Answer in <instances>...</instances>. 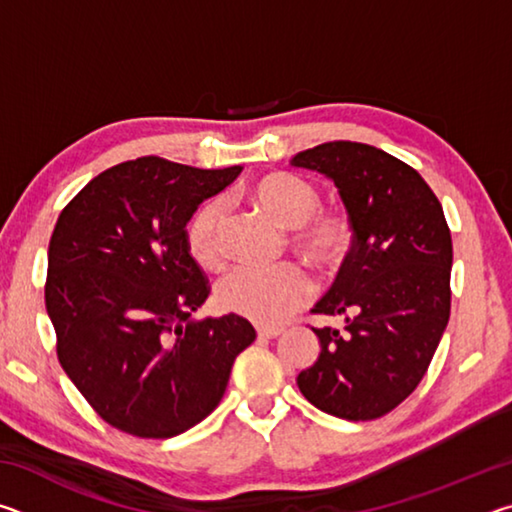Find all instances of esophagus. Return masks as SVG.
I'll return each instance as SVG.
<instances>
[{"label":"esophagus","mask_w":512,"mask_h":512,"mask_svg":"<svg viewBox=\"0 0 512 512\" xmlns=\"http://www.w3.org/2000/svg\"><path fill=\"white\" fill-rule=\"evenodd\" d=\"M282 334V327H257L259 339H277Z\"/></svg>","instance_id":"esophagus-1"}]
</instances>
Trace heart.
Instances as JSON below:
<instances>
[{"label": "heart", "mask_w": 512, "mask_h": 512, "mask_svg": "<svg viewBox=\"0 0 512 512\" xmlns=\"http://www.w3.org/2000/svg\"><path fill=\"white\" fill-rule=\"evenodd\" d=\"M248 196L280 225L296 228L293 244L320 271H334L352 244L354 225L339 207H320V192L311 180L291 171H271L248 185ZM228 207L223 198H207L189 216L185 239L198 264L221 268ZM314 296V282L300 264L275 268L235 266L216 287V302L225 311L262 325H280Z\"/></svg>", "instance_id": "b5f03b06"}]
</instances>
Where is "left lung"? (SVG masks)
Listing matches in <instances>:
<instances>
[{"label": "left lung", "mask_w": 512, "mask_h": 512, "mask_svg": "<svg viewBox=\"0 0 512 512\" xmlns=\"http://www.w3.org/2000/svg\"><path fill=\"white\" fill-rule=\"evenodd\" d=\"M291 164L332 178L354 225L336 282L311 309L348 325L311 327L320 354L298 388L336 418H381L418 388L447 327L454 253L443 205L418 171L370 144L325 142Z\"/></svg>", "instance_id": "obj_1"}]
</instances>
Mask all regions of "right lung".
<instances>
[{
  "label": "right lung",
  "instance_id": "right-lung-1",
  "mask_svg": "<svg viewBox=\"0 0 512 512\" xmlns=\"http://www.w3.org/2000/svg\"><path fill=\"white\" fill-rule=\"evenodd\" d=\"M239 171L144 155L99 173L58 216L45 282L56 354L119 431L171 438L192 429L255 341L237 314L192 318L210 280L187 248V221Z\"/></svg>",
  "mask_w": 512,
  "mask_h": 512
}]
</instances>
